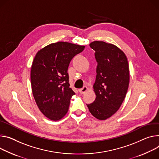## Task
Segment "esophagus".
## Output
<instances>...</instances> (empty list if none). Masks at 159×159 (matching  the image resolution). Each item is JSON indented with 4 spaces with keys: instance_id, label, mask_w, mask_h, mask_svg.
Instances as JSON below:
<instances>
[{
    "instance_id": "esophagus-1",
    "label": "esophagus",
    "mask_w": 159,
    "mask_h": 159,
    "mask_svg": "<svg viewBox=\"0 0 159 159\" xmlns=\"http://www.w3.org/2000/svg\"><path fill=\"white\" fill-rule=\"evenodd\" d=\"M87 90H88V88L86 87V86H84L82 88H81L79 90V91L80 94H84L86 91H87Z\"/></svg>"
}]
</instances>
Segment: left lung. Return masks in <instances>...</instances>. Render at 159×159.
I'll use <instances>...</instances> for the list:
<instances>
[{
  "label": "left lung",
  "mask_w": 159,
  "mask_h": 159,
  "mask_svg": "<svg viewBox=\"0 0 159 159\" xmlns=\"http://www.w3.org/2000/svg\"><path fill=\"white\" fill-rule=\"evenodd\" d=\"M95 51L98 63L93 88L94 102L87 105L89 111L99 120H105L116 112L125 97L129 84V64L119 48L103 41L89 44Z\"/></svg>",
  "instance_id": "left-lung-1"
}]
</instances>
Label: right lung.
Wrapping results in <instances>:
<instances>
[{
	"mask_svg": "<svg viewBox=\"0 0 159 159\" xmlns=\"http://www.w3.org/2000/svg\"><path fill=\"white\" fill-rule=\"evenodd\" d=\"M85 46L58 42L36 54L31 68V85L35 102L46 117L61 119L67 113L75 93L70 88L68 68L71 60Z\"/></svg>",
	"mask_w": 159,
	"mask_h": 159,
	"instance_id": "1",
	"label": "right lung"
}]
</instances>
